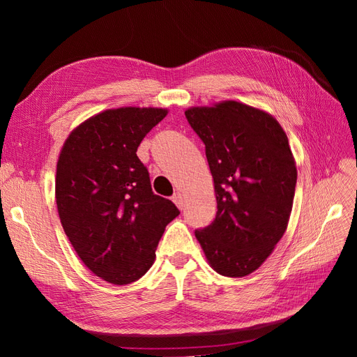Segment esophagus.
Wrapping results in <instances>:
<instances>
[{"label": "esophagus", "mask_w": 357, "mask_h": 357, "mask_svg": "<svg viewBox=\"0 0 357 357\" xmlns=\"http://www.w3.org/2000/svg\"><path fill=\"white\" fill-rule=\"evenodd\" d=\"M172 201L176 202V205H177L178 208H183V202H185V201H183V195H181L180 192H176L174 195H172Z\"/></svg>", "instance_id": "esophagus-1"}]
</instances>
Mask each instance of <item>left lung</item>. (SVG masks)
<instances>
[{"label": "left lung", "mask_w": 357, "mask_h": 357, "mask_svg": "<svg viewBox=\"0 0 357 357\" xmlns=\"http://www.w3.org/2000/svg\"><path fill=\"white\" fill-rule=\"evenodd\" d=\"M205 144L218 213L195 236L215 273L252 274L282 238L291 211L296 167L273 116L235 101L185 112Z\"/></svg>", "instance_id": "8db88e82"}]
</instances>
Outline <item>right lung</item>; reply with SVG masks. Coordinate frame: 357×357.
Wrapping results in <instances>:
<instances>
[{"label": "right lung", "instance_id": "right-lung-1", "mask_svg": "<svg viewBox=\"0 0 357 357\" xmlns=\"http://www.w3.org/2000/svg\"><path fill=\"white\" fill-rule=\"evenodd\" d=\"M164 109L107 110L75 128L56 165L62 228L83 264L113 284H129L153 265L165 226L180 214L155 195L137 156Z\"/></svg>", "mask_w": 357, "mask_h": 357}]
</instances>
